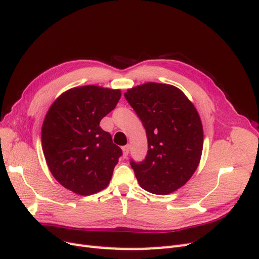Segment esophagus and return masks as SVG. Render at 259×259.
<instances>
[{
    "instance_id": "esophagus-1",
    "label": "esophagus",
    "mask_w": 259,
    "mask_h": 259,
    "mask_svg": "<svg viewBox=\"0 0 259 259\" xmlns=\"http://www.w3.org/2000/svg\"><path fill=\"white\" fill-rule=\"evenodd\" d=\"M122 151H123V156H124V158H126L128 152H130V146L126 145V146L122 147Z\"/></svg>"
}]
</instances>
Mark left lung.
<instances>
[{
    "label": "left lung",
    "mask_w": 259,
    "mask_h": 259,
    "mask_svg": "<svg viewBox=\"0 0 259 259\" xmlns=\"http://www.w3.org/2000/svg\"><path fill=\"white\" fill-rule=\"evenodd\" d=\"M124 96L143 122L148 138L146 159L132 168L139 186L166 195L183 187L198 168L203 150L200 115L176 86L148 82Z\"/></svg>",
    "instance_id": "left-lung-1"
}]
</instances>
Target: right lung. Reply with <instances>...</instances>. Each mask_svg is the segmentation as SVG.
Here are the masks:
<instances>
[{
    "mask_svg": "<svg viewBox=\"0 0 259 259\" xmlns=\"http://www.w3.org/2000/svg\"><path fill=\"white\" fill-rule=\"evenodd\" d=\"M121 98V90L86 85L64 92L42 125V149L52 175L80 195L97 193L110 183L122 150L99 126Z\"/></svg>",
    "mask_w": 259,
    "mask_h": 259,
    "instance_id": "1",
    "label": "right lung"
}]
</instances>
